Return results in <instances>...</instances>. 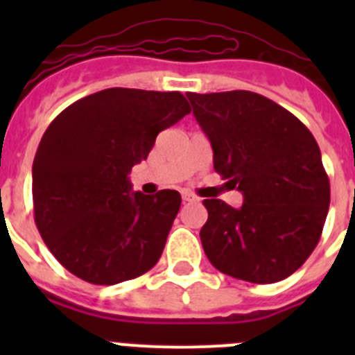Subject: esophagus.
Returning <instances> with one entry per match:
<instances>
[{
  "mask_svg": "<svg viewBox=\"0 0 355 355\" xmlns=\"http://www.w3.org/2000/svg\"><path fill=\"white\" fill-rule=\"evenodd\" d=\"M183 200L184 202H196V200H199V199H197V196H193V193L183 192Z\"/></svg>",
  "mask_w": 355,
  "mask_h": 355,
  "instance_id": "obj_1",
  "label": "esophagus"
}]
</instances>
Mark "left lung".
<instances>
[{
    "instance_id": "left-lung-1",
    "label": "left lung",
    "mask_w": 355,
    "mask_h": 355,
    "mask_svg": "<svg viewBox=\"0 0 355 355\" xmlns=\"http://www.w3.org/2000/svg\"><path fill=\"white\" fill-rule=\"evenodd\" d=\"M213 167L243 196L241 208L205 199L202 249L222 274L256 284L299 270L320 240L331 184L311 131L286 108L249 90L192 94Z\"/></svg>"
}]
</instances>
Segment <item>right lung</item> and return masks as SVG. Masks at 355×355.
I'll use <instances>...</instances> for the list:
<instances>
[{
  "instance_id": "right-lung-1",
  "label": "right lung",
  "mask_w": 355,
  "mask_h": 355,
  "mask_svg": "<svg viewBox=\"0 0 355 355\" xmlns=\"http://www.w3.org/2000/svg\"><path fill=\"white\" fill-rule=\"evenodd\" d=\"M190 114L180 92L106 89L72 103L33 159V213L62 266L92 284H117L158 263L181 196L133 192L131 168L159 131Z\"/></svg>"
}]
</instances>
